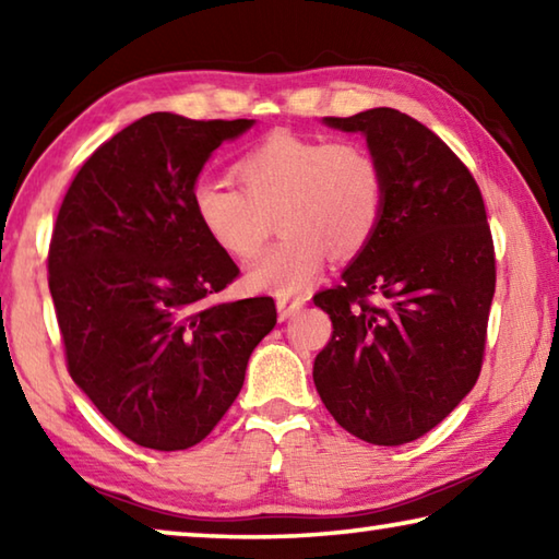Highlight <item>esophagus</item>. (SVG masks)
<instances>
[{"instance_id":"34e87169","label":"esophagus","mask_w":559,"mask_h":559,"mask_svg":"<svg viewBox=\"0 0 559 559\" xmlns=\"http://www.w3.org/2000/svg\"><path fill=\"white\" fill-rule=\"evenodd\" d=\"M276 306H278V318L281 320H288L290 316H296L298 310L302 308V300L300 298H286V296H283V298L276 300Z\"/></svg>"}]
</instances>
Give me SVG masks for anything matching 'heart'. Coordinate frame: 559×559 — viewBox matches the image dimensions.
I'll return each instance as SVG.
<instances>
[{
  "label": "heart",
  "instance_id": "heart-1",
  "mask_svg": "<svg viewBox=\"0 0 559 559\" xmlns=\"http://www.w3.org/2000/svg\"><path fill=\"white\" fill-rule=\"evenodd\" d=\"M239 189L200 179L189 202L204 234L236 261H249L271 236L276 246L249 271V286L281 296L302 290L328 251L353 259L384 216L386 177L357 140H320L273 130L234 163Z\"/></svg>",
  "mask_w": 559,
  "mask_h": 559
}]
</instances>
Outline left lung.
Segmentation results:
<instances>
[{
  "label": "left lung",
  "mask_w": 559,
  "mask_h": 559,
  "mask_svg": "<svg viewBox=\"0 0 559 559\" xmlns=\"http://www.w3.org/2000/svg\"><path fill=\"white\" fill-rule=\"evenodd\" d=\"M325 122L365 132L384 167L386 204L343 283L313 298L333 320L313 382L345 431L402 447L447 419L478 380L493 236L471 169L419 120L372 108Z\"/></svg>",
  "instance_id": "left-lung-1"
}]
</instances>
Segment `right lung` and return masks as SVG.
Segmentation results:
<instances>
[{
  "instance_id": "add662e5",
  "label": "right lung",
  "mask_w": 559,
  "mask_h": 559,
  "mask_svg": "<svg viewBox=\"0 0 559 559\" xmlns=\"http://www.w3.org/2000/svg\"><path fill=\"white\" fill-rule=\"evenodd\" d=\"M251 126L150 112L83 163L56 216L49 288L66 367L138 447L210 437L276 325L269 296L214 302L239 266L189 202L206 157Z\"/></svg>"
}]
</instances>
